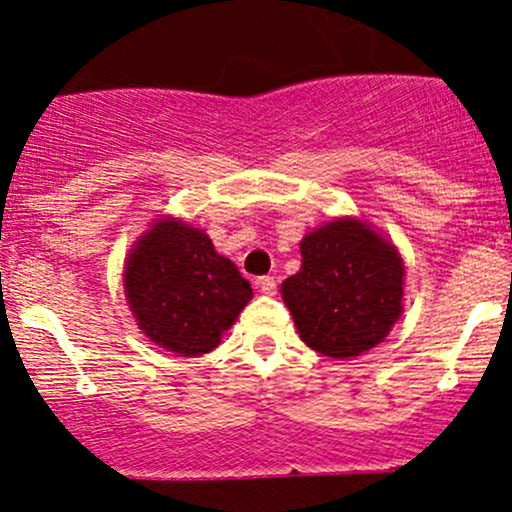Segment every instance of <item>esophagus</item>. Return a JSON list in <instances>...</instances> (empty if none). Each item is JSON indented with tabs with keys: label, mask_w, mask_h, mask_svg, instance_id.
Wrapping results in <instances>:
<instances>
[{
	"label": "esophagus",
	"mask_w": 512,
	"mask_h": 512,
	"mask_svg": "<svg viewBox=\"0 0 512 512\" xmlns=\"http://www.w3.org/2000/svg\"><path fill=\"white\" fill-rule=\"evenodd\" d=\"M257 289H260L262 294H275L277 292V280L275 277H260V280H257Z\"/></svg>",
	"instance_id": "obj_1"
}]
</instances>
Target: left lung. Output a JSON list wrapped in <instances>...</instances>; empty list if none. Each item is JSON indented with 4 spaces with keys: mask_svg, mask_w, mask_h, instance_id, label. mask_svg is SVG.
<instances>
[{
    "mask_svg": "<svg viewBox=\"0 0 512 512\" xmlns=\"http://www.w3.org/2000/svg\"><path fill=\"white\" fill-rule=\"evenodd\" d=\"M302 267L282 282L294 327L314 352L349 359L389 337L404 312V257L361 218H334L299 242Z\"/></svg>",
    "mask_w": 512,
    "mask_h": 512,
    "instance_id": "obj_1",
    "label": "left lung"
}]
</instances>
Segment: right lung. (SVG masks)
Here are the masks:
<instances>
[{
    "label": "right lung",
    "instance_id": "1",
    "mask_svg": "<svg viewBox=\"0 0 512 512\" xmlns=\"http://www.w3.org/2000/svg\"><path fill=\"white\" fill-rule=\"evenodd\" d=\"M123 292L138 329L178 356L213 352L252 299L250 282L205 230L173 215H160L131 245Z\"/></svg>",
    "mask_w": 512,
    "mask_h": 512
}]
</instances>
